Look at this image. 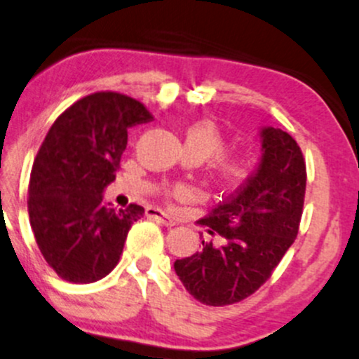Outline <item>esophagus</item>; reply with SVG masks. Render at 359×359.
I'll use <instances>...</instances> for the list:
<instances>
[{
    "mask_svg": "<svg viewBox=\"0 0 359 359\" xmlns=\"http://www.w3.org/2000/svg\"><path fill=\"white\" fill-rule=\"evenodd\" d=\"M145 214H147V217L154 219V221H157L158 224H162V226H165V227H172L175 224L170 219V215H167L162 209H157V207H147Z\"/></svg>",
    "mask_w": 359,
    "mask_h": 359,
    "instance_id": "34e87169",
    "label": "esophagus"
}]
</instances>
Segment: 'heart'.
Segmentation results:
<instances>
[{
    "instance_id": "1",
    "label": "heart",
    "mask_w": 359,
    "mask_h": 359,
    "mask_svg": "<svg viewBox=\"0 0 359 359\" xmlns=\"http://www.w3.org/2000/svg\"><path fill=\"white\" fill-rule=\"evenodd\" d=\"M185 145H191L204 155L205 158L215 157L224 150L226 142H224L222 133L212 122H197L191 125L185 132ZM249 163L244 157L236 154L221 155L215 163V170L226 184H237L248 175Z\"/></svg>"
}]
</instances>
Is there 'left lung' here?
<instances>
[{
    "instance_id": "1",
    "label": "left lung",
    "mask_w": 359,
    "mask_h": 359,
    "mask_svg": "<svg viewBox=\"0 0 359 359\" xmlns=\"http://www.w3.org/2000/svg\"><path fill=\"white\" fill-rule=\"evenodd\" d=\"M261 158L252 175L202 219L217 241H202L174 269L207 306L239 303L269 279L299 229L306 163L299 145L280 128L261 127Z\"/></svg>"
}]
</instances>
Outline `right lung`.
<instances>
[{
	"mask_svg": "<svg viewBox=\"0 0 359 359\" xmlns=\"http://www.w3.org/2000/svg\"><path fill=\"white\" fill-rule=\"evenodd\" d=\"M152 118L127 95L98 92L73 103L46 133L29 177L28 212L38 248L60 278L95 283L118 262L144 207L116 210L103 191L120 168L128 128Z\"/></svg>",
	"mask_w": 359,
	"mask_h": 359,
	"instance_id": "obj_1",
	"label": "right lung"
}]
</instances>
